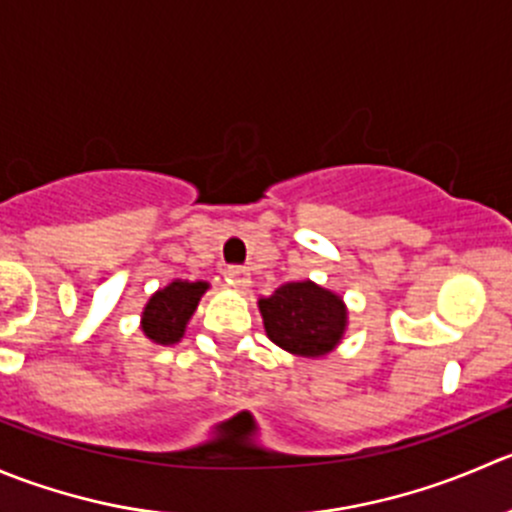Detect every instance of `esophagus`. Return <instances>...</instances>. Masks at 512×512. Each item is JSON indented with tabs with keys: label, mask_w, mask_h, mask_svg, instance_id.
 Segmentation results:
<instances>
[{
	"label": "esophagus",
	"mask_w": 512,
	"mask_h": 512,
	"mask_svg": "<svg viewBox=\"0 0 512 512\" xmlns=\"http://www.w3.org/2000/svg\"><path fill=\"white\" fill-rule=\"evenodd\" d=\"M226 273H229V278L236 283V286L244 288V286H249V283H251L249 271H246L244 266H226Z\"/></svg>",
	"instance_id": "obj_1"
}]
</instances>
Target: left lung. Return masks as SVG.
I'll use <instances>...</instances> for the list:
<instances>
[{
  "label": "left lung",
  "mask_w": 512,
  "mask_h": 512,
  "mask_svg": "<svg viewBox=\"0 0 512 512\" xmlns=\"http://www.w3.org/2000/svg\"><path fill=\"white\" fill-rule=\"evenodd\" d=\"M268 338L296 356H326L341 341L346 306L336 293L311 281L283 283L258 301Z\"/></svg>",
  "instance_id": "1"
}]
</instances>
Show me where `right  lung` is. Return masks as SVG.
Segmentation results:
<instances>
[{"instance_id":"right-lung-1","label":"right lung","mask_w":512,"mask_h":512,"mask_svg":"<svg viewBox=\"0 0 512 512\" xmlns=\"http://www.w3.org/2000/svg\"><path fill=\"white\" fill-rule=\"evenodd\" d=\"M209 288L206 281H174L149 298L141 316L146 336L161 346H171L184 336L186 321L194 316L201 296Z\"/></svg>"}]
</instances>
